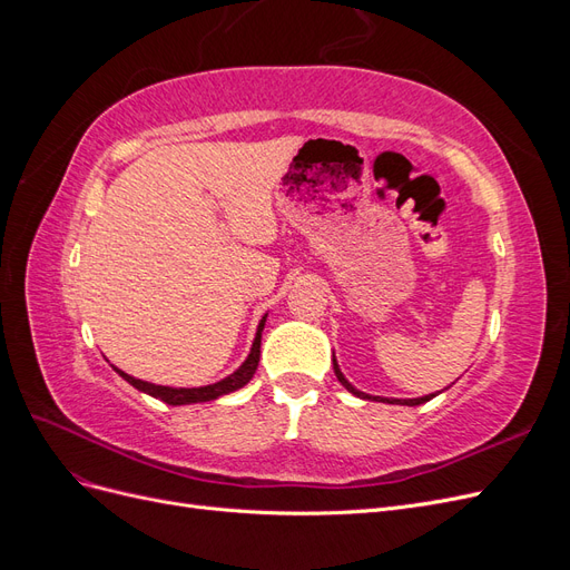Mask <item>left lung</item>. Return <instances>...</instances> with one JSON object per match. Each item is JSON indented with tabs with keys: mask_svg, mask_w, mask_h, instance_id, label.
I'll return each mask as SVG.
<instances>
[{
	"mask_svg": "<svg viewBox=\"0 0 570 570\" xmlns=\"http://www.w3.org/2000/svg\"><path fill=\"white\" fill-rule=\"evenodd\" d=\"M333 368H335V375H337V381L347 387L352 394H356V396H361V400H375V402H387V404H406V406H419V404H425V402H430L433 400L435 394H425V396H419V400H383V396H371V394H364V392H358V390H354L350 383H347V377L342 375V371H340V366H337V361H335V356H333Z\"/></svg>",
	"mask_w": 570,
	"mask_h": 570,
	"instance_id": "1",
	"label": "left lung"
}]
</instances>
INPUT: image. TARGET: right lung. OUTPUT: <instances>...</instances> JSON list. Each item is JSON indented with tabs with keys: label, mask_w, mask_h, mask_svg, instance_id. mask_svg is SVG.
Returning <instances> with one entry per match:
<instances>
[{
	"label": "right lung",
	"mask_w": 570,
	"mask_h": 570,
	"mask_svg": "<svg viewBox=\"0 0 570 570\" xmlns=\"http://www.w3.org/2000/svg\"><path fill=\"white\" fill-rule=\"evenodd\" d=\"M264 323H266V316L262 318V323H258V331H256V337H254V344H252V352H249L245 364L239 366L233 375L223 377V381H218L214 385H204V387H166V385H154V383L137 381V377H132V375H128L124 371H118V368H116V373L124 377V381H128L132 387H137L140 392H147L151 396H157V400H161L166 404L180 406V404L212 402V400H216V396L235 392V390H239V387L247 385L252 381V375L256 373V366H258V356H262V331H264Z\"/></svg>",
	"instance_id": "obj_1"
}]
</instances>
